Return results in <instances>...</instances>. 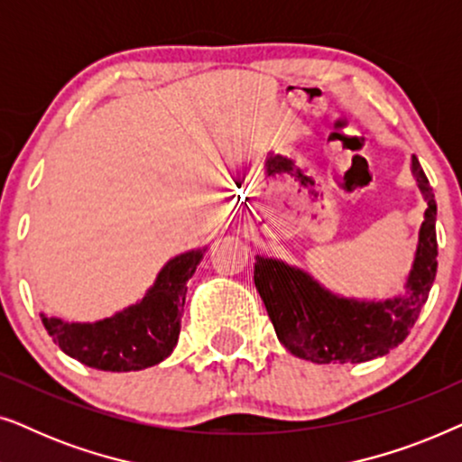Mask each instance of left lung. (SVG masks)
I'll list each match as a JSON object with an SVG mask.
<instances>
[{"label":"left lung","instance_id":"left-lung-1","mask_svg":"<svg viewBox=\"0 0 462 462\" xmlns=\"http://www.w3.org/2000/svg\"><path fill=\"white\" fill-rule=\"evenodd\" d=\"M412 174L425 193L427 210L403 296L381 302L343 299L321 288L305 271L256 256V290L277 338L292 356L313 364H362L387 356L406 340L438 273V204L416 155Z\"/></svg>","mask_w":462,"mask_h":462}]
</instances>
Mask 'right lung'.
<instances>
[{
	"label": "right lung",
	"instance_id": "add662e5",
	"mask_svg": "<svg viewBox=\"0 0 462 462\" xmlns=\"http://www.w3.org/2000/svg\"><path fill=\"white\" fill-rule=\"evenodd\" d=\"M201 256L204 250H191L172 258L144 299L113 318L97 324H67L42 313L43 326L69 357L90 368L105 372L151 368L163 362L179 343L187 282Z\"/></svg>",
	"mask_w": 462,
	"mask_h": 462
}]
</instances>
